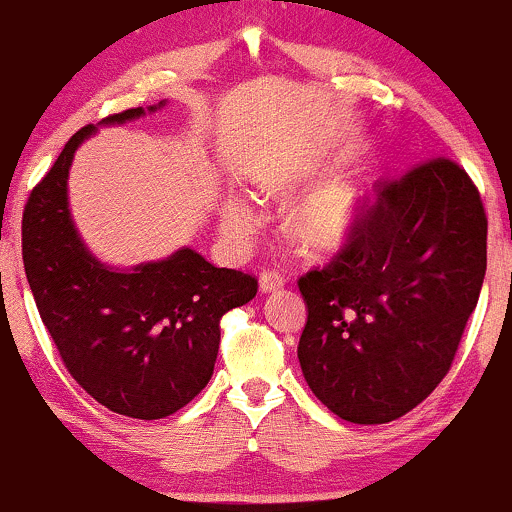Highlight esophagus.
Instances as JSON below:
<instances>
[{
	"mask_svg": "<svg viewBox=\"0 0 512 512\" xmlns=\"http://www.w3.org/2000/svg\"><path fill=\"white\" fill-rule=\"evenodd\" d=\"M284 284H286L284 274L274 272V269H264V272L260 274V291L262 293H274V291L284 289Z\"/></svg>",
	"mask_w": 512,
	"mask_h": 512,
	"instance_id": "34e87169",
	"label": "esophagus"
}]
</instances>
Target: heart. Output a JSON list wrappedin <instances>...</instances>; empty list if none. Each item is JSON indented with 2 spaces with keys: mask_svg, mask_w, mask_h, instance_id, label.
Wrapping results in <instances>:
<instances>
[{
  "mask_svg": "<svg viewBox=\"0 0 512 512\" xmlns=\"http://www.w3.org/2000/svg\"><path fill=\"white\" fill-rule=\"evenodd\" d=\"M315 175V166H293L262 180L269 195L291 192ZM368 190L358 180H332L317 187L291 211L289 228L293 238L310 248H334L342 245L366 216ZM257 214L243 199L231 197L223 207V231L231 238H245L255 228Z\"/></svg>",
  "mask_w": 512,
  "mask_h": 512,
  "instance_id": "obj_1",
  "label": "heart"
}]
</instances>
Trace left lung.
Segmentation results:
<instances>
[{
  "label": "left lung",
  "instance_id": "left-lung-1",
  "mask_svg": "<svg viewBox=\"0 0 512 512\" xmlns=\"http://www.w3.org/2000/svg\"><path fill=\"white\" fill-rule=\"evenodd\" d=\"M378 199L325 267L298 279V361L351 424L404 416L448 375L486 274L484 204L452 158L378 182Z\"/></svg>",
  "mask_w": 512,
  "mask_h": 512
}]
</instances>
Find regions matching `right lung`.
Here are the masks:
<instances>
[{
  "instance_id": "obj_1",
  "label": "right lung",
  "mask_w": 512,
  "mask_h": 512,
  "mask_svg": "<svg viewBox=\"0 0 512 512\" xmlns=\"http://www.w3.org/2000/svg\"><path fill=\"white\" fill-rule=\"evenodd\" d=\"M142 115L144 108H129L103 125ZM93 129L81 127L69 139L28 195L23 267L43 325L76 383L115 414L163 419L207 387L221 317L255 298L257 279L214 267L190 248L132 272L98 262L81 243L67 204L74 151Z\"/></svg>"
}]
</instances>
